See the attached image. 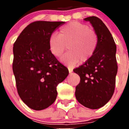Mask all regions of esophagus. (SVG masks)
Segmentation results:
<instances>
[{"mask_svg":"<svg viewBox=\"0 0 129 129\" xmlns=\"http://www.w3.org/2000/svg\"><path fill=\"white\" fill-rule=\"evenodd\" d=\"M72 69H71V68H69V74H71V73L72 72Z\"/></svg>","mask_w":129,"mask_h":129,"instance_id":"34e87169","label":"esophagus"}]
</instances>
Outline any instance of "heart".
<instances>
[{
    "instance_id": "heart-1",
    "label": "heart",
    "mask_w": 129,
    "mask_h": 129,
    "mask_svg": "<svg viewBox=\"0 0 129 129\" xmlns=\"http://www.w3.org/2000/svg\"><path fill=\"white\" fill-rule=\"evenodd\" d=\"M50 52L59 57L68 46L67 52L60 60L69 67H74L89 60L94 54L97 45L96 34L87 25L79 22H70L60 29V34L53 33L49 40Z\"/></svg>"
}]
</instances>
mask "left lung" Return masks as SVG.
Wrapping results in <instances>:
<instances>
[{"instance_id":"1","label":"left lung","mask_w":129,"mask_h":129,"mask_svg":"<svg viewBox=\"0 0 129 129\" xmlns=\"http://www.w3.org/2000/svg\"><path fill=\"white\" fill-rule=\"evenodd\" d=\"M97 37V45L92 58L74 70L80 81L75 88V97L85 107L97 109L110 101L114 92L117 73L116 45L104 23L98 17H89Z\"/></svg>"}]
</instances>
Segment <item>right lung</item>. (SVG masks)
<instances>
[{
    "mask_svg": "<svg viewBox=\"0 0 129 129\" xmlns=\"http://www.w3.org/2000/svg\"><path fill=\"white\" fill-rule=\"evenodd\" d=\"M65 22L36 21L27 25L14 44L13 72L22 101L33 110L49 107L57 98V86L69 75L49 49L53 32Z\"/></svg>",
    "mask_w": 129,
    "mask_h": 129,
    "instance_id": "obj_1",
    "label": "right lung"
}]
</instances>
